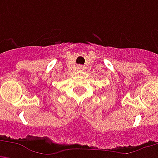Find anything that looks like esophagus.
<instances>
[{
  "label": "esophagus",
  "mask_w": 158,
  "mask_h": 158,
  "mask_svg": "<svg viewBox=\"0 0 158 158\" xmlns=\"http://www.w3.org/2000/svg\"><path fill=\"white\" fill-rule=\"evenodd\" d=\"M78 69H79V70H82V69H83V67H82V65H79L78 66Z\"/></svg>",
  "instance_id": "obj_1"
}]
</instances>
